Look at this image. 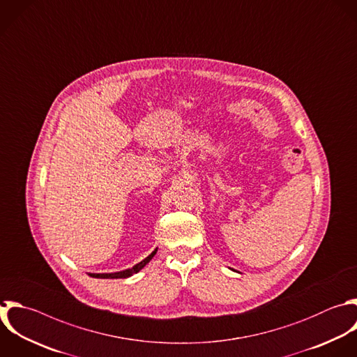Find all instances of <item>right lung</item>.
I'll list each match as a JSON object with an SVG mask.
<instances>
[{"instance_id":"obj_1","label":"right lung","mask_w":357,"mask_h":357,"mask_svg":"<svg viewBox=\"0 0 357 357\" xmlns=\"http://www.w3.org/2000/svg\"><path fill=\"white\" fill-rule=\"evenodd\" d=\"M158 248H155L146 258H144L141 262L135 264L132 268H128V269H124V271H120V272H112V273H88L89 276L92 278H99V279H117V278H130L132 276L134 273H138L152 258L153 255L156 254Z\"/></svg>"}]
</instances>
